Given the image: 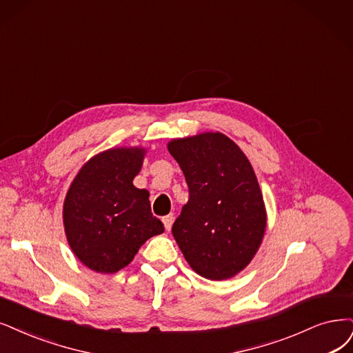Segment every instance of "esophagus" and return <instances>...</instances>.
<instances>
[{
    "mask_svg": "<svg viewBox=\"0 0 353 353\" xmlns=\"http://www.w3.org/2000/svg\"><path fill=\"white\" fill-rule=\"evenodd\" d=\"M173 223H174V216H173V214H168V215L163 216V224H164V227H165V230H167V231L172 230Z\"/></svg>",
    "mask_w": 353,
    "mask_h": 353,
    "instance_id": "34e87169",
    "label": "esophagus"
}]
</instances>
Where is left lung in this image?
<instances>
[{
  "mask_svg": "<svg viewBox=\"0 0 353 353\" xmlns=\"http://www.w3.org/2000/svg\"><path fill=\"white\" fill-rule=\"evenodd\" d=\"M168 151L189 188L172 232L190 268L223 281L237 275L256 254L266 212L253 167L223 134L174 139Z\"/></svg>",
  "mask_w": 353,
  "mask_h": 353,
  "instance_id": "8db88e82",
  "label": "left lung"
}]
</instances>
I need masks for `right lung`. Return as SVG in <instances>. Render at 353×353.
I'll return each instance as SVG.
<instances>
[{
	"instance_id": "obj_1",
	"label": "right lung",
	"mask_w": 353,
	"mask_h": 353,
	"mask_svg": "<svg viewBox=\"0 0 353 353\" xmlns=\"http://www.w3.org/2000/svg\"><path fill=\"white\" fill-rule=\"evenodd\" d=\"M145 151L116 148L91 159L63 203V225L75 256L100 273L121 270L148 239L164 231L150 193L132 185Z\"/></svg>"
}]
</instances>
